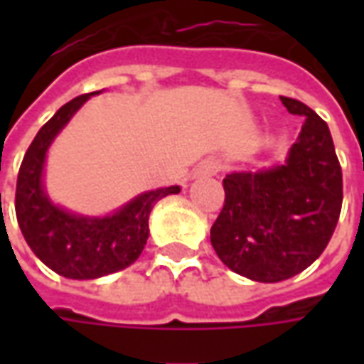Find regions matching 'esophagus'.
Segmentation results:
<instances>
[{
	"label": "esophagus",
	"mask_w": 364,
	"mask_h": 364,
	"mask_svg": "<svg viewBox=\"0 0 364 364\" xmlns=\"http://www.w3.org/2000/svg\"><path fill=\"white\" fill-rule=\"evenodd\" d=\"M218 171H220V161L214 158H208L198 164L195 175H197V177H210V175H216Z\"/></svg>",
	"instance_id": "1"
}]
</instances>
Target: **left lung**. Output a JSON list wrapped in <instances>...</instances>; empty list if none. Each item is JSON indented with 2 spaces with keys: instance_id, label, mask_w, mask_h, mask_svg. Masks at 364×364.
Listing matches in <instances>:
<instances>
[{
  "instance_id": "8db88e82",
  "label": "left lung",
  "mask_w": 364,
  "mask_h": 364,
  "mask_svg": "<svg viewBox=\"0 0 364 364\" xmlns=\"http://www.w3.org/2000/svg\"><path fill=\"white\" fill-rule=\"evenodd\" d=\"M304 124L284 166L230 173L224 206L210 228L220 261L234 273L279 282L310 267L339 220L343 177L328 124L290 97H281Z\"/></svg>"
}]
</instances>
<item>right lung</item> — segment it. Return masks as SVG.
I'll list each match as a JSON object with an SVG mask.
<instances>
[{"label":"right lung","mask_w":364,"mask_h":364,"mask_svg":"<svg viewBox=\"0 0 364 364\" xmlns=\"http://www.w3.org/2000/svg\"><path fill=\"white\" fill-rule=\"evenodd\" d=\"M91 95L95 93L72 99L38 130L17 175L15 213L21 232L36 257L68 279H97L132 265L148 240V218L154 205L181 191L177 185L148 191L101 218L68 213L52 203L43 187L46 151Z\"/></svg>","instance_id":"1"}]
</instances>
